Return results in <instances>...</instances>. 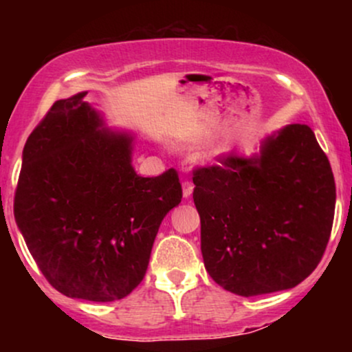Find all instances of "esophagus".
<instances>
[{
    "mask_svg": "<svg viewBox=\"0 0 352 352\" xmlns=\"http://www.w3.org/2000/svg\"><path fill=\"white\" fill-rule=\"evenodd\" d=\"M182 188H184V197H185V199H188V197L192 195V192H193V184H192V182L185 180L184 185H182Z\"/></svg>",
    "mask_w": 352,
    "mask_h": 352,
    "instance_id": "esophagus-1",
    "label": "esophagus"
}]
</instances>
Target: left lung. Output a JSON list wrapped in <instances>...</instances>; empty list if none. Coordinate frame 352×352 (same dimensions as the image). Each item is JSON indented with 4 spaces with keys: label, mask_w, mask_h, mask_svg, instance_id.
Here are the masks:
<instances>
[{
    "label": "left lung",
    "mask_w": 352,
    "mask_h": 352,
    "mask_svg": "<svg viewBox=\"0 0 352 352\" xmlns=\"http://www.w3.org/2000/svg\"><path fill=\"white\" fill-rule=\"evenodd\" d=\"M201 254L217 285L240 296L294 288L329 241L336 185L306 124L266 137L260 153L193 170Z\"/></svg>",
    "instance_id": "8db88e82"
}]
</instances>
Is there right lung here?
I'll return each mask as SVG.
<instances>
[{
	"instance_id": "add662e5",
	"label": "right lung",
	"mask_w": 352,
	"mask_h": 352,
	"mask_svg": "<svg viewBox=\"0 0 352 352\" xmlns=\"http://www.w3.org/2000/svg\"><path fill=\"white\" fill-rule=\"evenodd\" d=\"M86 94L56 100L28 137L14 218L51 286L69 298L109 302L144 280L182 185L175 168L137 175L134 135L107 131Z\"/></svg>"
}]
</instances>
